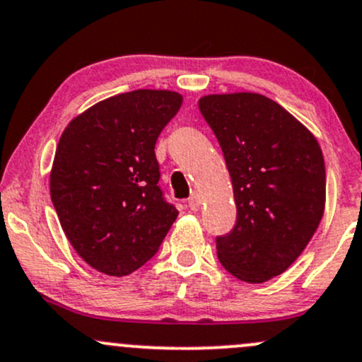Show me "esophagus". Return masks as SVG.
Listing matches in <instances>:
<instances>
[{
    "mask_svg": "<svg viewBox=\"0 0 362 362\" xmlns=\"http://www.w3.org/2000/svg\"><path fill=\"white\" fill-rule=\"evenodd\" d=\"M187 204H189V208H191V210H199V206H201V196H199V194L192 192L191 197L187 199Z\"/></svg>",
    "mask_w": 362,
    "mask_h": 362,
    "instance_id": "obj_1",
    "label": "esophagus"
}]
</instances>
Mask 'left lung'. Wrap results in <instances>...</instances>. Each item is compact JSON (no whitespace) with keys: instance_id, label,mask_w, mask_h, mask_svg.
<instances>
[{"instance_id":"left-lung-1","label":"left lung","mask_w":362,"mask_h":362,"mask_svg":"<svg viewBox=\"0 0 362 362\" xmlns=\"http://www.w3.org/2000/svg\"><path fill=\"white\" fill-rule=\"evenodd\" d=\"M199 111L222 147L238 208L232 230L216 235L218 260L245 283H265L298 258L321 222V147L264 95H208Z\"/></svg>"}]
</instances>
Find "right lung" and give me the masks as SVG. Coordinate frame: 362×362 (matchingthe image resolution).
Segmentation results:
<instances>
[{
  "instance_id": "1",
  "label": "right lung",
  "mask_w": 362,
  "mask_h": 362,
  "mask_svg": "<svg viewBox=\"0 0 362 362\" xmlns=\"http://www.w3.org/2000/svg\"><path fill=\"white\" fill-rule=\"evenodd\" d=\"M182 105L168 90H135L71 121L57 146L52 203L72 248L97 271L128 276L149 262L178 211L158 184L159 133Z\"/></svg>"
}]
</instances>
